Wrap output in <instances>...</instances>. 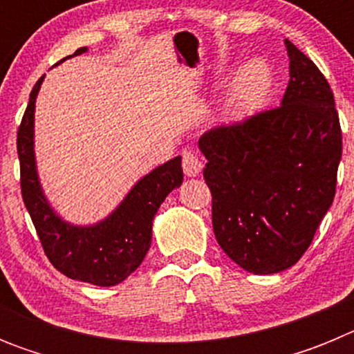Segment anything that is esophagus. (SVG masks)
Here are the masks:
<instances>
[{"label": "esophagus", "mask_w": 354, "mask_h": 354, "mask_svg": "<svg viewBox=\"0 0 354 354\" xmlns=\"http://www.w3.org/2000/svg\"><path fill=\"white\" fill-rule=\"evenodd\" d=\"M183 168L186 177H196V175L202 171V161H200L198 156H195L193 152H184Z\"/></svg>", "instance_id": "esophagus-1"}]
</instances>
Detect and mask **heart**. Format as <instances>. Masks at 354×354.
Here are the masks:
<instances>
[{"label": "heart", "mask_w": 354, "mask_h": 354, "mask_svg": "<svg viewBox=\"0 0 354 354\" xmlns=\"http://www.w3.org/2000/svg\"><path fill=\"white\" fill-rule=\"evenodd\" d=\"M271 74L264 62L252 60L237 71L228 93V111L245 115L252 111L270 90Z\"/></svg>", "instance_id": "obj_1"}]
</instances>
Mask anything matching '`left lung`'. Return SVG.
<instances>
[{
  "label": "left lung",
  "mask_w": 354,
  "mask_h": 354,
  "mask_svg": "<svg viewBox=\"0 0 354 354\" xmlns=\"http://www.w3.org/2000/svg\"><path fill=\"white\" fill-rule=\"evenodd\" d=\"M289 84L280 106L198 140L207 159L218 245L253 274L289 270L333 204L342 133L314 62L286 39Z\"/></svg>",
  "instance_id": "obj_1"
}]
</instances>
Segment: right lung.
Returning a JSON list of instances; mask_svg holds the SVG:
<instances>
[{
	"instance_id": "obj_1",
	"label": "right lung",
	"mask_w": 354,
	"mask_h": 354,
	"mask_svg": "<svg viewBox=\"0 0 354 354\" xmlns=\"http://www.w3.org/2000/svg\"><path fill=\"white\" fill-rule=\"evenodd\" d=\"M83 53H86V48H80L72 56ZM44 77L46 76L40 77L31 90L30 102L17 131L24 205L35 225L44 252L56 270L72 280L92 286H117L138 270L145 259L152 243V220L156 212L168 193L183 184V159L177 156L143 175L104 220L93 225L68 223L46 198L37 171L33 140L35 101Z\"/></svg>"
}]
</instances>
